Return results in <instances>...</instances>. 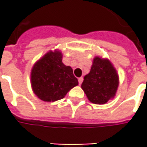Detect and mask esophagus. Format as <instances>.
Returning <instances> with one entry per match:
<instances>
[{
  "label": "esophagus",
  "mask_w": 147,
  "mask_h": 147,
  "mask_svg": "<svg viewBox=\"0 0 147 147\" xmlns=\"http://www.w3.org/2000/svg\"><path fill=\"white\" fill-rule=\"evenodd\" d=\"M82 81H83V78H78V83H79V85L82 84Z\"/></svg>",
  "instance_id": "obj_1"
}]
</instances>
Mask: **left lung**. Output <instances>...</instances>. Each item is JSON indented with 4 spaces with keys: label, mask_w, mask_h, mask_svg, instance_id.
<instances>
[{
    "label": "left lung",
    "mask_w": 147,
    "mask_h": 147,
    "mask_svg": "<svg viewBox=\"0 0 147 147\" xmlns=\"http://www.w3.org/2000/svg\"><path fill=\"white\" fill-rule=\"evenodd\" d=\"M119 84V74L113 64L106 58L96 56L81 88L92 103L104 105L115 96Z\"/></svg>",
    "instance_id": "8db88e82"
}]
</instances>
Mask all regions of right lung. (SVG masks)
<instances>
[{"mask_svg":"<svg viewBox=\"0 0 147 147\" xmlns=\"http://www.w3.org/2000/svg\"><path fill=\"white\" fill-rule=\"evenodd\" d=\"M62 57L59 50L50 51L32 68V92L43 101L54 102L64 98L69 91L78 84L72 68L64 65Z\"/></svg>","mask_w":147,"mask_h":147,"instance_id":"1","label":"right lung"}]
</instances>
